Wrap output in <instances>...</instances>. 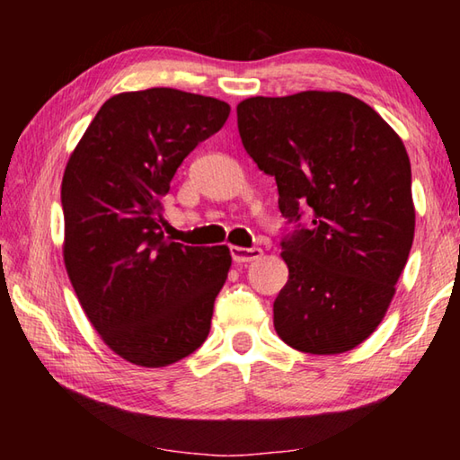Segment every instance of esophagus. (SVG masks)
Listing matches in <instances>:
<instances>
[{
    "label": "esophagus",
    "instance_id": "obj_1",
    "mask_svg": "<svg viewBox=\"0 0 460 460\" xmlns=\"http://www.w3.org/2000/svg\"><path fill=\"white\" fill-rule=\"evenodd\" d=\"M263 255V252L260 247H231V258L235 263H247V261H255L260 260Z\"/></svg>",
    "mask_w": 460,
    "mask_h": 460
}]
</instances>
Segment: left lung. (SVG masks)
I'll return each instance as SVG.
<instances>
[{
    "mask_svg": "<svg viewBox=\"0 0 460 460\" xmlns=\"http://www.w3.org/2000/svg\"><path fill=\"white\" fill-rule=\"evenodd\" d=\"M245 152L278 184L288 223V282L274 302L286 345L351 351L377 329L414 241L411 170L400 136L361 99L339 91L252 97L237 105Z\"/></svg>",
    "mask_w": 460,
    "mask_h": 460,
    "instance_id": "obj_1",
    "label": "left lung"
}]
</instances>
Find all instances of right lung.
Wrapping results in <instances>:
<instances>
[{"mask_svg": "<svg viewBox=\"0 0 460 460\" xmlns=\"http://www.w3.org/2000/svg\"><path fill=\"white\" fill-rule=\"evenodd\" d=\"M229 111L225 101L178 89L119 93L68 158L60 189L68 278L105 345L134 365L181 361L211 331L229 247L164 237L162 200Z\"/></svg>", "mask_w": 460, "mask_h": 460, "instance_id": "add662e5", "label": "right lung"}]
</instances>
